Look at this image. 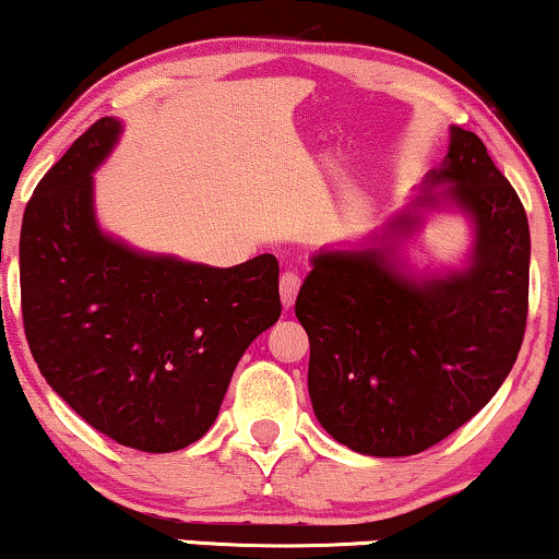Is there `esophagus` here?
Listing matches in <instances>:
<instances>
[{"instance_id":"1","label":"esophagus","mask_w":559,"mask_h":559,"mask_svg":"<svg viewBox=\"0 0 559 559\" xmlns=\"http://www.w3.org/2000/svg\"><path fill=\"white\" fill-rule=\"evenodd\" d=\"M299 286H301V281H299V275H296V273L286 271L284 275H281V284H278V288H281V304H284L286 312L294 307L296 294H299Z\"/></svg>"}]
</instances>
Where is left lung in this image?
Returning <instances> with one entry per match:
<instances>
[{
    "mask_svg": "<svg viewBox=\"0 0 559 559\" xmlns=\"http://www.w3.org/2000/svg\"><path fill=\"white\" fill-rule=\"evenodd\" d=\"M430 213H462L456 269L418 274L404 245ZM526 211L485 144L451 126L420 193L369 237L314 252L296 296L320 426L366 456H409L483 409L511 373L528 309Z\"/></svg>",
    "mask_w": 559,
    "mask_h": 559,
    "instance_id": "8db88e82",
    "label": "left lung"
}]
</instances>
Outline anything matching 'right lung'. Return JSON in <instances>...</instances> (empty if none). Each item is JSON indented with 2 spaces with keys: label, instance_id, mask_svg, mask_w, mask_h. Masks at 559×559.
<instances>
[{
  "label": "right lung",
  "instance_id": "add662e5",
  "mask_svg": "<svg viewBox=\"0 0 559 559\" xmlns=\"http://www.w3.org/2000/svg\"><path fill=\"white\" fill-rule=\"evenodd\" d=\"M121 133L118 118H100L27 201L23 322L40 373L82 420L167 454L214 426L242 353L278 322V260L211 267L108 235L92 175Z\"/></svg>",
  "mask_w": 559,
  "mask_h": 559
}]
</instances>
